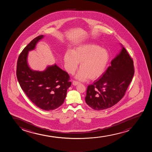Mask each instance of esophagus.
<instances>
[{"label": "esophagus", "mask_w": 152, "mask_h": 152, "mask_svg": "<svg viewBox=\"0 0 152 152\" xmlns=\"http://www.w3.org/2000/svg\"><path fill=\"white\" fill-rule=\"evenodd\" d=\"M79 83V82L78 81H76V80H74L73 81V85H77V84H78Z\"/></svg>", "instance_id": "esophagus-1"}]
</instances>
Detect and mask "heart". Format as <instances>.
<instances>
[{
  "label": "heart",
  "mask_w": 152,
  "mask_h": 152,
  "mask_svg": "<svg viewBox=\"0 0 152 152\" xmlns=\"http://www.w3.org/2000/svg\"><path fill=\"white\" fill-rule=\"evenodd\" d=\"M107 51L95 45H85L76 48L72 52H67L64 55L66 68L68 73L73 74L80 63V70L76 78L81 81L89 78L95 80L105 70L109 61Z\"/></svg>",
  "instance_id": "1"
}]
</instances>
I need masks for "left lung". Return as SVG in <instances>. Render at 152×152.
Instances as JSON below:
<instances>
[{
  "label": "left lung",
  "instance_id": "obj_1",
  "mask_svg": "<svg viewBox=\"0 0 152 152\" xmlns=\"http://www.w3.org/2000/svg\"><path fill=\"white\" fill-rule=\"evenodd\" d=\"M134 73V61L123 47L101 78L89 85L86 103L93 110H106L114 106L126 94Z\"/></svg>",
  "mask_w": 152,
  "mask_h": 152
}]
</instances>
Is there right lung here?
Segmentation results:
<instances>
[{
	"instance_id": "right-lung-1",
	"label": "right lung",
	"mask_w": 152,
	"mask_h": 152,
	"mask_svg": "<svg viewBox=\"0 0 152 152\" xmlns=\"http://www.w3.org/2000/svg\"><path fill=\"white\" fill-rule=\"evenodd\" d=\"M41 35L34 38L18 56L16 77L20 86L28 98L42 110H55L64 102L68 88L71 85L67 72L56 65L49 66L42 72L33 71L27 63L28 52L34 49Z\"/></svg>"
}]
</instances>
